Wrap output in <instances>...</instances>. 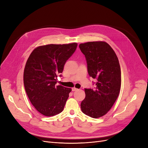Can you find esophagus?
Wrapping results in <instances>:
<instances>
[{
    "mask_svg": "<svg viewBox=\"0 0 148 148\" xmlns=\"http://www.w3.org/2000/svg\"><path fill=\"white\" fill-rule=\"evenodd\" d=\"M79 90L78 89L75 88H72V90H73V91H76V90Z\"/></svg>",
    "mask_w": 148,
    "mask_h": 148,
    "instance_id": "34e87169",
    "label": "esophagus"
}]
</instances>
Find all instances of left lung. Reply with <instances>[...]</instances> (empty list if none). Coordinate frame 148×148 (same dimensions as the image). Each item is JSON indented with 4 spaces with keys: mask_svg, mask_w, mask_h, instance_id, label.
<instances>
[{
    "mask_svg": "<svg viewBox=\"0 0 148 148\" xmlns=\"http://www.w3.org/2000/svg\"><path fill=\"white\" fill-rule=\"evenodd\" d=\"M86 58L88 72L97 80L93 89H84L86 97L81 103L83 113L98 118L110 110L117 99L121 86V71L118 58L109 44L104 41L80 44Z\"/></svg>",
    "mask_w": 148,
    "mask_h": 148,
    "instance_id": "left-lung-1",
    "label": "left lung"
}]
</instances>
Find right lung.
<instances>
[{
  "instance_id": "right-lung-1",
  "label": "right lung",
  "mask_w": 148,
  "mask_h": 148,
  "mask_svg": "<svg viewBox=\"0 0 148 148\" xmlns=\"http://www.w3.org/2000/svg\"><path fill=\"white\" fill-rule=\"evenodd\" d=\"M77 46L76 42L39 46L26 62L23 75L26 94L35 109L45 116L64 110L71 89L56 84L57 77Z\"/></svg>"
}]
</instances>
